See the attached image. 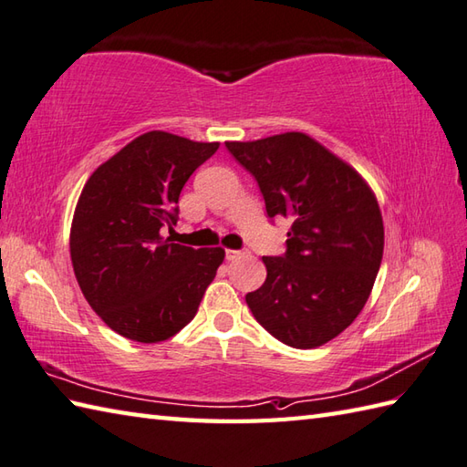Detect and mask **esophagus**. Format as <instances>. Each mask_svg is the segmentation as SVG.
Masks as SVG:
<instances>
[{
    "label": "esophagus",
    "instance_id": "1",
    "mask_svg": "<svg viewBox=\"0 0 467 467\" xmlns=\"http://www.w3.org/2000/svg\"><path fill=\"white\" fill-rule=\"evenodd\" d=\"M243 254H246L244 249H236V251L228 249V251H226V261H236V259H239V256H243Z\"/></svg>",
    "mask_w": 467,
    "mask_h": 467
}]
</instances>
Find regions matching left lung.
I'll use <instances>...</instances> for the list:
<instances>
[{
    "mask_svg": "<svg viewBox=\"0 0 467 467\" xmlns=\"http://www.w3.org/2000/svg\"><path fill=\"white\" fill-rule=\"evenodd\" d=\"M253 174L269 218H291L286 251L263 256L266 281L244 296L275 339L315 349L361 313L383 259V218L363 178L303 132L226 142Z\"/></svg>",
    "mask_w": 467,
    "mask_h": 467,
    "instance_id": "left-lung-1",
    "label": "left lung"
}]
</instances>
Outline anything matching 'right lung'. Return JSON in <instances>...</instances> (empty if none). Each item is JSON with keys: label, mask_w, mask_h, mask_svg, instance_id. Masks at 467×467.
<instances>
[{"label": "right lung", "mask_w": 467, "mask_h": 467, "mask_svg": "<svg viewBox=\"0 0 467 467\" xmlns=\"http://www.w3.org/2000/svg\"><path fill=\"white\" fill-rule=\"evenodd\" d=\"M218 142L146 132L88 178L78 201L69 254L78 285L118 335L158 343L194 319L224 261L221 246L192 249L164 236L178 196Z\"/></svg>", "instance_id": "add662e5"}]
</instances>
